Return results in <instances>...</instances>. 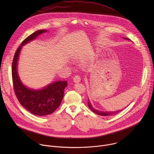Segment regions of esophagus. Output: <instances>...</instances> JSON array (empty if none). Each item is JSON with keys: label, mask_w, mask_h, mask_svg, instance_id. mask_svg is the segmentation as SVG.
I'll return each instance as SVG.
<instances>
[{"label": "esophagus", "mask_w": 154, "mask_h": 154, "mask_svg": "<svg viewBox=\"0 0 154 154\" xmlns=\"http://www.w3.org/2000/svg\"><path fill=\"white\" fill-rule=\"evenodd\" d=\"M74 82L75 83H79L80 82L81 80V79H80V77L79 75H75L74 77Z\"/></svg>", "instance_id": "obj_1"}]
</instances>
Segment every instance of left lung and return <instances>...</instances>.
Returning a JSON list of instances; mask_svg holds the SVG:
<instances>
[{
  "label": "left lung",
  "instance_id": "left-lung-1",
  "mask_svg": "<svg viewBox=\"0 0 154 154\" xmlns=\"http://www.w3.org/2000/svg\"><path fill=\"white\" fill-rule=\"evenodd\" d=\"M124 39H127V40H130L128 38H124ZM88 105L89 108H90V109L94 113H96L98 115H100V116H110V115H116L118 114L119 112H120L121 110H118V111H115V112H103V111H100V110H97V109H95L93 108V106H92L91 103H90V101L89 100V99H88Z\"/></svg>",
  "mask_w": 154,
  "mask_h": 154
}]
</instances>
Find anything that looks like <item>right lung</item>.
<instances>
[{
    "label": "right lung",
    "mask_w": 154,
    "mask_h": 154,
    "mask_svg": "<svg viewBox=\"0 0 154 154\" xmlns=\"http://www.w3.org/2000/svg\"><path fill=\"white\" fill-rule=\"evenodd\" d=\"M46 32V30H37L26 38L16 50L12 63V79L17 99L21 105L31 113L41 116L52 113L60 105L63 98L64 90L68 86V82L57 81L41 90L31 89L20 81L17 66L22 47Z\"/></svg>",
    "instance_id": "right-lung-1"
}]
</instances>
